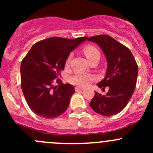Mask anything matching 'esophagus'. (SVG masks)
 <instances>
[{"instance_id": "esophagus-1", "label": "esophagus", "mask_w": 153, "mask_h": 153, "mask_svg": "<svg viewBox=\"0 0 153 153\" xmlns=\"http://www.w3.org/2000/svg\"><path fill=\"white\" fill-rule=\"evenodd\" d=\"M83 88L82 87H79V86H75V90L76 92H79V91H82L83 90Z\"/></svg>"}]
</instances>
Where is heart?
Returning a JSON list of instances; mask_svg holds the SVG:
<instances>
[{
  "instance_id": "b5f03b06",
  "label": "heart",
  "mask_w": 153,
  "mask_h": 153,
  "mask_svg": "<svg viewBox=\"0 0 153 153\" xmlns=\"http://www.w3.org/2000/svg\"><path fill=\"white\" fill-rule=\"evenodd\" d=\"M84 52L88 60L91 59V58H93L95 55H100L98 49L96 48L92 47V46H87V47L84 48ZM70 59L71 55H69L67 61V64L69 62ZM94 79H95V78H94L93 75H89V74H75V75H73V76H72L69 78V82L71 84H74V85L86 86L89 85L91 83V81H93Z\"/></svg>"
}]
</instances>
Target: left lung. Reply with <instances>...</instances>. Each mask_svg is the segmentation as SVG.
Returning <instances> with one entry per match:
<instances>
[{"instance_id": "left-lung-1", "label": "left lung", "mask_w": 153, "mask_h": 153, "mask_svg": "<svg viewBox=\"0 0 153 153\" xmlns=\"http://www.w3.org/2000/svg\"><path fill=\"white\" fill-rule=\"evenodd\" d=\"M102 49L107 62L106 75L97 86H109L106 95L95 92L89 103L91 108L104 116L119 113L127 105L137 82L138 68L131 51L107 35L88 38Z\"/></svg>"}]
</instances>
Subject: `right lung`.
Instances as JSON below:
<instances>
[{
	"mask_svg": "<svg viewBox=\"0 0 153 153\" xmlns=\"http://www.w3.org/2000/svg\"><path fill=\"white\" fill-rule=\"evenodd\" d=\"M87 37L67 39L52 37L34 44L21 64V84L29 108L38 116L54 118L62 115L68 108L75 88L64 84L60 79L58 86L54 79L61 75L72 51Z\"/></svg>",
	"mask_w": 153,
	"mask_h": 153,
	"instance_id": "right-lung-1",
	"label": "right lung"
}]
</instances>
